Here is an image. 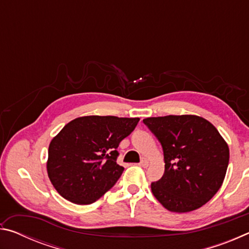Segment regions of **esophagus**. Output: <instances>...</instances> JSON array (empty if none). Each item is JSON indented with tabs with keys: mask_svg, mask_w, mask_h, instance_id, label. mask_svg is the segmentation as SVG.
<instances>
[{
	"mask_svg": "<svg viewBox=\"0 0 249 249\" xmlns=\"http://www.w3.org/2000/svg\"><path fill=\"white\" fill-rule=\"evenodd\" d=\"M148 165H149V162H148V160H147V159H142V161L140 162V166L142 167V168L148 167Z\"/></svg>",
	"mask_w": 249,
	"mask_h": 249,
	"instance_id": "34e87169",
	"label": "esophagus"
}]
</instances>
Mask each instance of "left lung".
I'll use <instances>...</instances> for the list:
<instances>
[{"mask_svg": "<svg viewBox=\"0 0 249 249\" xmlns=\"http://www.w3.org/2000/svg\"><path fill=\"white\" fill-rule=\"evenodd\" d=\"M144 124L163 150L165 172L151 192L171 212L201 208L220 190L230 160L224 138L209 121L196 115L148 117Z\"/></svg>", "mask_w": 249, "mask_h": 249, "instance_id": "left-lung-1", "label": "left lung"}]
</instances>
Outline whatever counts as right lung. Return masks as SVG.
I'll list each match as a JSON object with an SVG mask.
<instances>
[{"label":"right lung","mask_w":249,"mask_h":249,"mask_svg":"<svg viewBox=\"0 0 249 249\" xmlns=\"http://www.w3.org/2000/svg\"><path fill=\"white\" fill-rule=\"evenodd\" d=\"M138 122L90 115L65 125L48 148V177L59 195L75 204H91L108 191L124 170L116 162L117 147Z\"/></svg>","instance_id":"right-lung-1"}]
</instances>
